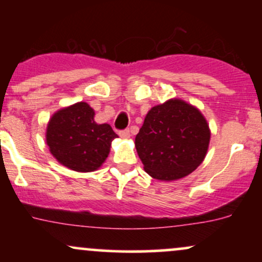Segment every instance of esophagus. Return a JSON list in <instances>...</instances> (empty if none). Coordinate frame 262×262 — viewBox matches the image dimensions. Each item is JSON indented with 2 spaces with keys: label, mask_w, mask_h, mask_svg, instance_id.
Instances as JSON below:
<instances>
[{
  "label": "esophagus",
  "mask_w": 262,
  "mask_h": 262,
  "mask_svg": "<svg viewBox=\"0 0 262 262\" xmlns=\"http://www.w3.org/2000/svg\"><path fill=\"white\" fill-rule=\"evenodd\" d=\"M119 137L123 138V139H128L130 137V133H129V129H124V130H119L118 132Z\"/></svg>",
  "instance_id": "esophagus-1"
}]
</instances>
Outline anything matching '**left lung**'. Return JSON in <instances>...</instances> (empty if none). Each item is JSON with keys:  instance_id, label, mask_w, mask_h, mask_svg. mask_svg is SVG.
I'll return each instance as SVG.
<instances>
[{"instance_id": "8db88e82", "label": "left lung", "mask_w": 262, "mask_h": 262, "mask_svg": "<svg viewBox=\"0 0 262 262\" xmlns=\"http://www.w3.org/2000/svg\"><path fill=\"white\" fill-rule=\"evenodd\" d=\"M209 139L208 124L200 111L175 98L149 111L135 137V148L150 176L172 181L200 166Z\"/></svg>"}]
</instances>
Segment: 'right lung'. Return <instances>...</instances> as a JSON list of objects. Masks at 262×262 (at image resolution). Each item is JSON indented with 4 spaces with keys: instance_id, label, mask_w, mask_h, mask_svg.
I'll use <instances>...</instances> for the list:
<instances>
[{
    "instance_id": "add662e5",
    "label": "right lung",
    "mask_w": 262,
    "mask_h": 262,
    "mask_svg": "<svg viewBox=\"0 0 262 262\" xmlns=\"http://www.w3.org/2000/svg\"><path fill=\"white\" fill-rule=\"evenodd\" d=\"M95 112L86 102L56 112L47 129L50 152L69 169L90 172L101 166L118 135L110 124H97Z\"/></svg>"
}]
</instances>
